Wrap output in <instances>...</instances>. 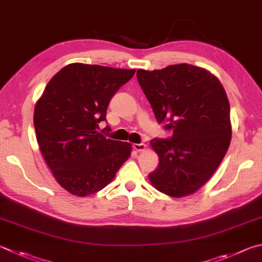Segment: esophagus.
I'll list each match as a JSON object with an SVG mask.
<instances>
[{
	"mask_svg": "<svg viewBox=\"0 0 262 262\" xmlns=\"http://www.w3.org/2000/svg\"><path fill=\"white\" fill-rule=\"evenodd\" d=\"M133 147H134V150L136 151H143L146 149V144L145 143H135L133 144Z\"/></svg>",
	"mask_w": 262,
	"mask_h": 262,
	"instance_id": "obj_1",
	"label": "esophagus"
}]
</instances>
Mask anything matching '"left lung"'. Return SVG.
<instances>
[{"label":"left lung","instance_id":"1","mask_svg":"<svg viewBox=\"0 0 262 262\" xmlns=\"http://www.w3.org/2000/svg\"><path fill=\"white\" fill-rule=\"evenodd\" d=\"M136 75L157 121L173 132L169 139L150 142L159 157L150 182L170 197L196 192L221 164L231 141L225 88L215 75L190 64L137 70Z\"/></svg>","mask_w":262,"mask_h":262}]
</instances>
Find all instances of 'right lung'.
I'll return each instance as SVG.
<instances>
[{
	"label": "right lung",
	"instance_id": "obj_1",
	"mask_svg": "<svg viewBox=\"0 0 262 262\" xmlns=\"http://www.w3.org/2000/svg\"><path fill=\"white\" fill-rule=\"evenodd\" d=\"M135 70L73 63L57 72L34 108L36 140L57 182L74 196L98 192L129 158L132 145L97 129ZM105 130H110L108 127Z\"/></svg>",
	"mask_w": 262,
	"mask_h": 262
}]
</instances>
